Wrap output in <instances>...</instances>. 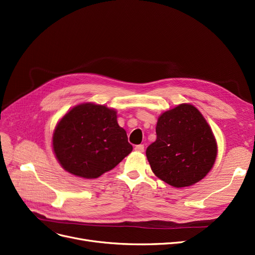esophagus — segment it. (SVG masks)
<instances>
[{"label":"esophagus","mask_w":255,"mask_h":255,"mask_svg":"<svg viewBox=\"0 0 255 255\" xmlns=\"http://www.w3.org/2000/svg\"><path fill=\"white\" fill-rule=\"evenodd\" d=\"M134 150L137 152H143V145H137L134 147Z\"/></svg>","instance_id":"obj_1"}]
</instances>
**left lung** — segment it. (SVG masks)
I'll return each mask as SVG.
<instances>
[{
	"instance_id": "1",
	"label": "left lung",
	"mask_w": 255,
	"mask_h": 255,
	"mask_svg": "<svg viewBox=\"0 0 255 255\" xmlns=\"http://www.w3.org/2000/svg\"><path fill=\"white\" fill-rule=\"evenodd\" d=\"M156 135L146 155L153 173L165 183L190 186L212 170L218 153L217 141L195 106L183 103L161 114Z\"/></svg>"
}]
</instances>
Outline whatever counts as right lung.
Returning <instances> with one entry per match:
<instances>
[{"instance_id": "1", "label": "right lung", "mask_w": 255, "mask_h": 255, "mask_svg": "<svg viewBox=\"0 0 255 255\" xmlns=\"http://www.w3.org/2000/svg\"><path fill=\"white\" fill-rule=\"evenodd\" d=\"M52 146L66 172L86 179L113 170L132 151L116 110L94 103L76 105L61 118Z\"/></svg>"}]
</instances>
